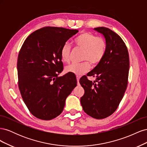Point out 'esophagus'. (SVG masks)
<instances>
[{
    "mask_svg": "<svg viewBox=\"0 0 147 147\" xmlns=\"http://www.w3.org/2000/svg\"><path fill=\"white\" fill-rule=\"evenodd\" d=\"M80 78V77L78 76V75H77V82H79Z\"/></svg>",
    "mask_w": 147,
    "mask_h": 147,
    "instance_id": "esophagus-1",
    "label": "esophagus"
}]
</instances>
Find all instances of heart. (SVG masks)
Masks as SVG:
<instances>
[{
	"instance_id": "heart-1",
	"label": "heart",
	"mask_w": 147,
	"mask_h": 147,
	"mask_svg": "<svg viewBox=\"0 0 147 147\" xmlns=\"http://www.w3.org/2000/svg\"><path fill=\"white\" fill-rule=\"evenodd\" d=\"M74 42L75 45L83 49L82 60L86 61L71 64L66 67L65 71L78 75L88 72L90 68L89 62L92 65L99 63L104 57L107 48V43L104 38L97 37L90 32L80 34L75 38ZM61 57L65 63H69L70 61V47L69 44L65 43L62 47Z\"/></svg>"
}]
</instances>
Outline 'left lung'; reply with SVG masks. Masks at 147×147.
Instances as JSON below:
<instances>
[{"instance_id":"left-lung-1","label":"left lung","mask_w":147,"mask_h":147,"mask_svg":"<svg viewBox=\"0 0 147 147\" xmlns=\"http://www.w3.org/2000/svg\"><path fill=\"white\" fill-rule=\"evenodd\" d=\"M103 34L107 48L103 59L87 74L96 80L82 77L80 83L84 94L80 102L84 112L96 119H103L113 114L121 101L127 86L129 57L122 38L109 28H94Z\"/></svg>"}]
</instances>
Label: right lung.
<instances>
[{
  "label": "right lung",
  "mask_w": 147,
  "mask_h": 147,
  "mask_svg": "<svg viewBox=\"0 0 147 147\" xmlns=\"http://www.w3.org/2000/svg\"><path fill=\"white\" fill-rule=\"evenodd\" d=\"M78 32L45 27L30 34L21 48L17 62L19 90L29 112L38 119L59 116L77 86L74 74L57 75L63 70L61 48Z\"/></svg>",
  "instance_id": "obj_1"
}]
</instances>
